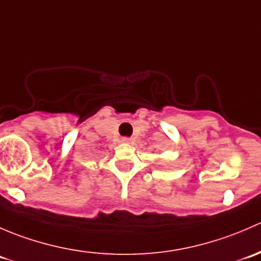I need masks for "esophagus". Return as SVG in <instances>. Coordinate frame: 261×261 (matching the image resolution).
Here are the masks:
<instances>
[{"label": "esophagus", "mask_w": 261, "mask_h": 261, "mask_svg": "<svg viewBox=\"0 0 261 261\" xmlns=\"http://www.w3.org/2000/svg\"><path fill=\"white\" fill-rule=\"evenodd\" d=\"M122 143H125V144H128V143H131V139L130 138H122Z\"/></svg>", "instance_id": "obj_1"}]
</instances>
